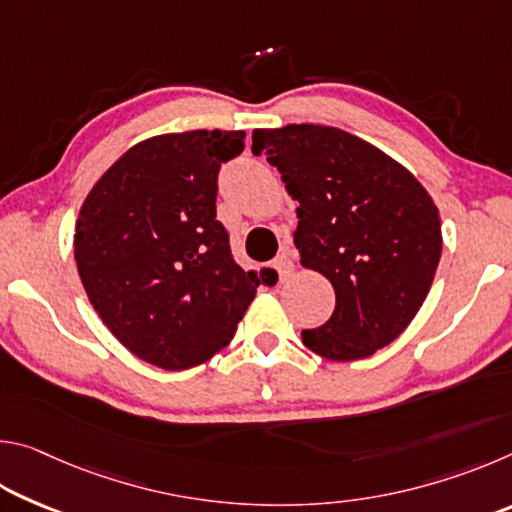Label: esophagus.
I'll return each instance as SVG.
<instances>
[{"label": "esophagus", "mask_w": 512, "mask_h": 512, "mask_svg": "<svg viewBox=\"0 0 512 512\" xmlns=\"http://www.w3.org/2000/svg\"><path fill=\"white\" fill-rule=\"evenodd\" d=\"M273 266H275L277 275H280V282H287L289 277L293 275V271H296V266H293V259H291L287 253L277 255V257H275V262H273Z\"/></svg>", "instance_id": "1"}]
</instances>
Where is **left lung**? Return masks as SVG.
<instances>
[{"instance_id": "obj_1", "label": "left lung", "mask_w": 512, "mask_h": 512, "mask_svg": "<svg viewBox=\"0 0 512 512\" xmlns=\"http://www.w3.org/2000/svg\"><path fill=\"white\" fill-rule=\"evenodd\" d=\"M298 201L300 264L329 280L332 318L302 329L329 361H359L393 343L418 314L443 250L433 198L413 173L341 128L289 124L253 131Z\"/></svg>"}]
</instances>
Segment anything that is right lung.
Here are the masks:
<instances>
[{"mask_svg":"<svg viewBox=\"0 0 512 512\" xmlns=\"http://www.w3.org/2000/svg\"><path fill=\"white\" fill-rule=\"evenodd\" d=\"M244 131L155 135L131 146L81 205L74 259L117 341L164 370H187L230 343L259 280L216 221L221 162Z\"/></svg>","mask_w":512,"mask_h":512,"instance_id":"right-lung-1","label":"right lung"}]
</instances>
